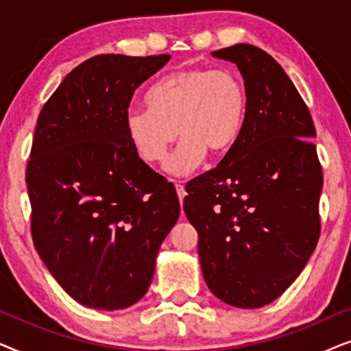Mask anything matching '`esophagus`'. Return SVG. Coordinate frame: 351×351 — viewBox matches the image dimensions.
<instances>
[{
    "instance_id": "1",
    "label": "esophagus",
    "mask_w": 351,
    "mask_h": 351,
    "mask_svg": "<svg viewBox=\"0 0 351 351\" xmlns=\"http://www.w3.org/2000/svg\"><path fill=\"white\" fill-rule=\"evenodd\" d=\"M176 190H177V196H179V199H180V203H182V201H184V198H185V195H186L185 186L182 185L180 182H177V184H176Z\"/></svg>"
}]
</instances>
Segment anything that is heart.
<instances>
[{
  "label": "heart",
  "mask_w": 351,
  "mask_h": 351,
  "mask_svg": "<svg viewBox=\"0 0 351 351\" xmlns=\"http://www.w3.org/2000/svg\"><path fill=\"white\" fill-rule=\"evenodd\" d=\"M148 108H131L124 128L134 150L148 165L166 160L182 138L166 171L186 176L208 153L223 156L237 145L246 121V89L230 70L189 69L162 76L145 93Z\"/></svg>",
  "instance_id": "heart-1"
}]
</instances>
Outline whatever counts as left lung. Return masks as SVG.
Masks as SVG:
<instances>
[{
  "label": "left lung",
  "mask_w": 351,
  "mask_h": 351,
  "mask_svg": "<svg viewBox=\"0 0 351 351\" xmlns=\"http://www.w3.org/2000/svg\"><path fill=\"white\" fill-rule=\"evenodd\" d=\"M237 64L247 112L219 166L186 184L184 210L198 232L210 292L238 308L278 299L304 270L319 238L323 171L315 124L281 65L252 45L213 52Z\"/></svg>",
  "instance_id": "left-lung-1"
}]
</instances>
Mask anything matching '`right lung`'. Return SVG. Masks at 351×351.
Masks as SVG:
<instances>
[{
    "instance_id": "right-lung-1",
    "label": "right lung",
    "mask_w": 351,
    "mask_h": 351,
    "mask_svg": "<svg viewBox=\"0 0 351 351\" xmlns=\"http://www.w3.org/2000/svg\"><path fill=\"white\" fill-rule=\"evenodd\" d=\"M169 59L90 57L38 117L27 165L33 243L66 294L90 308L145 295L179 219L174 185L138 158L124 128L134 90Z\"/></svg>"
}]
</instances>
